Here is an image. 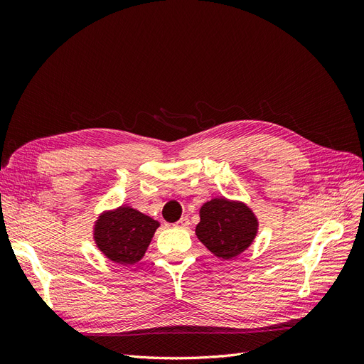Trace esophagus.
Segmentation results:
<instances>
[{
	"mask_svg": "<svg viewBox=\"0 0 364 364\" xmlns=\"http://www.w3.org/2000/svg\"><path fill=\"white\" fill-rule=\"evenodd\" d=\"M176 226L178 228H182V229H188L190 226V218L188 217H182L178 223H176Z\"/></svg>",
	"mask_w": 364,
	"mask_h": 364,
	"instance_id": "34e87169",
	"label": "esophagus"
}]
</instances>
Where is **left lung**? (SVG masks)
<instances>
[{"label":"left lung","instance_id":"1","mask_svg":"<svg viewBox=\"0 0 364 364\" xmlns=\"http://www.w3.org/2000/svg\"><path fill=\"white\" fill-rule=\"evenodd\" d=\"M199 215L196 235L217 258H237L258 234V218L243 202L215 197L202 205Z\"/></svg>","mask_w":364,"mask_h":364}]
</instances>
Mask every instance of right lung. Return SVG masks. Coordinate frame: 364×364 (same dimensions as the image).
<instances>
[{"instance_id":"obj_1","label":"right lung","mask_w":364,"mask_h":364,"mask_svg":"<svg viewBox=\"0 0 364 364\" xmlns=\"http://www.w3.org/2000/svg\"><path fill=\"white\" fill-rule=\"evenodd\" d=\"M158 228L159 222L150 215L121 205L98 215L94 223V241L107 259L129 266L144 257Z\"/></svg>"}]
</instances>
